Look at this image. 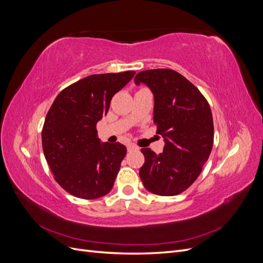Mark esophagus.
Instances as JSON below:
<instances>
[{"label": "esophagus", "instance_id": "obj_1", "mask_svg": "<svg viewBox=\"0 0 263 263\" xmlns=\"http://www.w3.org/2000/svg\"><path fill=\"white\" fill-rule=\"evenodd\" d=\"M127 150L129 151V153H132V151H137L138 150V147L137 146H135V145H128L127 146Z\"/></svg>", "mask_w": 263, "mask_h": 263}]
</instances>
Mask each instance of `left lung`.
<instances>
[{
	"label": "left lung",
	"mask_w": 263,
	"mask_h": 263,
	"mask_svg": "<svg viewBox=\"0 0 263 263\" xmlns=\"http://www.w3.org/2000/svg\"><path fill=\"white\" fill-rule=\"evenodd\" d=\"M135 83L146 84L154 93V123L164 138L162 154L141 149L142 184L157 195H178L193 184L211 155L214 125L210 104L194 84L171 69L141 71Z\"/></svg>",
	"instance_id": "obj_1"
}]
</instances>
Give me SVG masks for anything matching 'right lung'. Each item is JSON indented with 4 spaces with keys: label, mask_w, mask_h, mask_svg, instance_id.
Listing matches in <instances>:
<instances>
[{
    "label": "right lung",
    "mask_w": 263,
    "mask_h": 263,
    "mask_svg": "<svg viewBox=\"0 0 263 263\" xmlns=\"http://www.w3.org/2000/svg\"><path fill=\"white\" fill-rule=\"evenodd\" d=\"M135 71L92 74L63 89L47 113L43 150L54 180L68 193L94 200L112 190L127 153L124 145L101 142L97 124L110 100Z\"/></svg>",
    "instance_id": "obj_1"
}]
</instances>
